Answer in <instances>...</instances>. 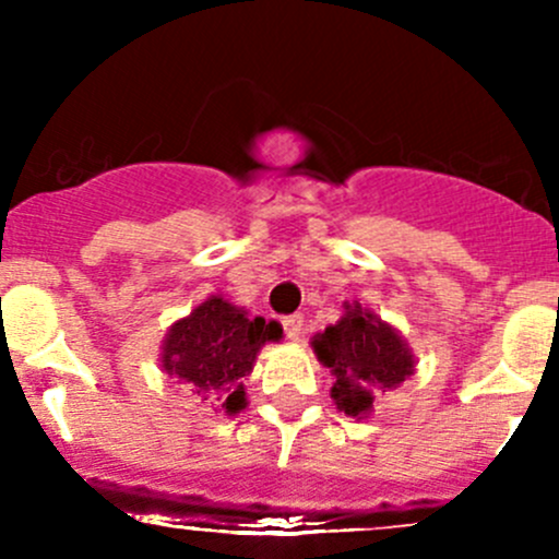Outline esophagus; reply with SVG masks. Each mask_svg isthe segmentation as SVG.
I'll return each instance as SVG.
<instances>
[{
    "label": "esophagus",
    "mask_w": 559,
    "mask_h": 559,
    "mask_svg": "<svg viewBox=\"0 0 559 559\" xmlns=\"http://www.w3.org/2000/svg\"><path fill=\"white\" fill-rule=\"evenodd\" d=\"M284 332H286V337L297 341V337L302 335V316L300 313L286 316V319H284Z\"/></svg>",
    "instance_id": "1"
}]
</instances>
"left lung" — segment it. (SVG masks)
Masks as SVG:
<instances>
[{
    "label": "left lung",
    "mask_w": 559,
    "mask_h": 559,
    "mask_svg": "<svg viewBox=\"0 0 559 559\" xmlns=\"http://www.w3.org/2000/svg\"><path fill=\"white\" fill-rule=\"evenodd\" d=\"M313 352L332 370V400L348 416L370 414L376 392H386L414 376V354L392 324L359 302L346 306L337 324L313 337Z\"/></svg>",
    "instance_id": "8db88e82"
}]
</instances>
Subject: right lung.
I'll list each match as a JSON object with an SVG mask.
<instances>
[{"instance_id": "add662e5", "label": "right lung", "mask_w": 559, "mask_h": 559, "mask_svg": "<svg viewBox=\"0 0 559 559\" xmlns=\"http://www.w3.org/2000/svg\"><path fill=\"white\" fill-rule=\"evenodd\" d=\"M281 335L278 321L251 319L243 308L213 295L170 326L162 343V370L235 416L246 408L243 381L253 370L259 348L267 341H281Z\"/></svg>"}]
</instances>
